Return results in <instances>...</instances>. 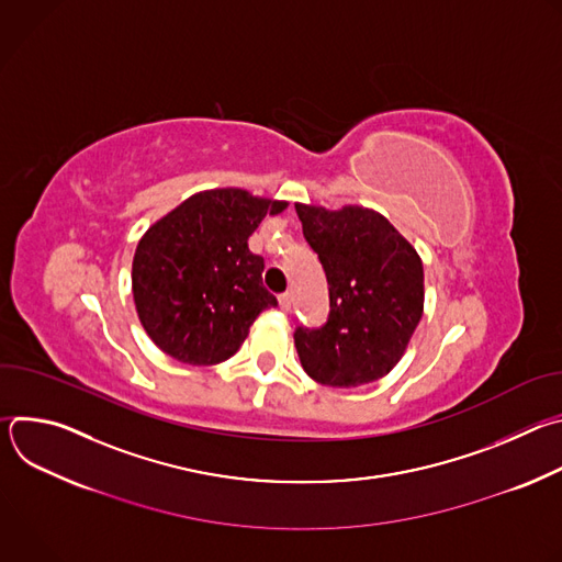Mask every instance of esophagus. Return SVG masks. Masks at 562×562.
<instances>
[{
    "label": "esophagus",
    "instance_id": "34e87169",
    "mask_svg": "<svg viewBox=\"0 0 562 562\" xmlns=\"http://www.w3.org/2000/svg\"><path fill=\"white\" fill-rule=\"evenodd\" d=\"M278 304H280L282 311H289V308H291V295H289V293H282V295L278 297Z\"/></svg>",
    "mask_w": 562,
    "mask_h": 562
}]
</instances>
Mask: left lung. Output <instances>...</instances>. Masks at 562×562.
I'll use <instances>...</instances> for the list:
<instances>
[{
	"label": "left lung",
	"instance_id": "8db88e82",
	"mask_svg": "<svg viewBox=\"0 0 562 562\" xmlns=\"http://www.w3.org/2000/svg\"><path fill=\"white\" fill-rule=\"evenodd\" d=\"M302 233L329 282L323 329H297L302 369L319 384L360 386L405 356L425 308V271L416 247L382 213L345 204L295 202Z\"/></svg>",
	"mask_w": 562,
	"mask_h": 562
}]
</instances>
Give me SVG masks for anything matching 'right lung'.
Here are the masks:
<instances>
[{
    "mask_svg": "<svg viewBox=\"0 0 562 562\" xmlns=\"http://www.w3.org/2000/svg\"><path fill=\"white\" fill-rule=\"evenodd\" d=\"M286 200L247 189H209L187 198L139 237L133 300L148 338L187 364H220L249 336L256 317L278 300L265 291V260L249 237Z\"/></svg>",
    "mask_w": 562,
    "mask_h": 562,
    "instance_id": "obj_1",
    "label": "right lung"
}]
</instances>
